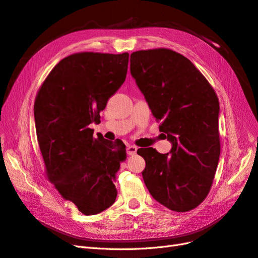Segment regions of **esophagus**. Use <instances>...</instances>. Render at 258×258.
Wrapping results in <instances>:
<instances>
[{
  "mask_svg": "<svg viewBox=\"0 0 258 258\" xmlns=\"http://www.w3.org/2000/svg\"><path fill=\"white\" fill-rule=\"evenodd\" d=\"M137 151H138V147L135 146V145H129L127 147V154L128 155H136L137 154Z\"/></svg>",
  "mask_w": 258,
  "mask_h": 258,
  "instance_id": "34e87169",
  "label": "esophagus"
}]
</instances>
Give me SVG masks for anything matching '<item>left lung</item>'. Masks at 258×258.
I'll return each mask as SVG.
<instances>
[{
    "label": "left lung",
    "mask_w": 258,
    "mask_h": 258,
    "mask_svg": "<svg viewBox=\"0 0 258 258\" xmlns=\"http://www.w3.org/2000/svg\"><path fill=\"white\" fill-rule=\"evenodd\" d=\"M130 71L172 143L170 154L139 148L144 183L159 204L187 212L207 198L220 159L216 92L190 60L168 48L132 52Z\"/></svg>",
    "instance_id": "8db88e82"
}]
</instances>
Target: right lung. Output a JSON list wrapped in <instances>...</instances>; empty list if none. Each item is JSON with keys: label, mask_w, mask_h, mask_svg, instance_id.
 <instances>
[{"label": "right lung", "mask_w": 258, "mask_h": 258, "mask_svg": "<svg viewBox=\"0 0 258 258\" xmlns=\"http://www.w3.org/2000/svg\"><path fill=\"white\" fill-rule=\"evenodd\" d=\"M129 53L76 52L46 77L34 102L36 137L45 173L62 198L85 215L111 207L117 196L116 172L126 145L93 138L108 98L126 80Z\"/></svg>", "instance_id": "right-lung-1"}]
</instances>
